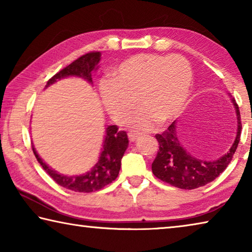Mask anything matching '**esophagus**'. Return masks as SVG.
<instances>
[{
    "label": "esophagus",
    "instance_id": "obj_1",
    "mask_svg": "<svg viewBox=\"0 0 252 252\" xmlns=\"http://www.w3.org/2000/svg\"><path fill=\"white\" fill-rule=\"evenodd\" d=\"M140 135H141V133L138 131H130L129 133H127V136H129V140L131 142H134L136 139L140 138Z\"/></svg>",
    "mask_w": 252,
    "mask_h": 252
}]
</instances>
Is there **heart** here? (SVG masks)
Masks as SVG:
<instances>
[{
    "mask_svg": "<svg viewBox=\"0 0 252 252\" xmlns=\"http://www.w3.org/2000/svg\"><path fill=\"white\" fill-rule=\"evenodd\" d=\"M192 80V67L182 55L136 54L118 66L116 80L102 81V103L110 117L123 125L139 102L141 110L130 121L131 126L151 130L158 121L172 120L185 109Z\"/></svg>",
    "mask_w": 252,
    "mask_h": 252,
    "instance_id": "obj_1",
    "label": "heart"
}]
</instances>
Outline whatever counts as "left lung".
Masks as SVG:
<instances>
[{
	"label": "left lung",
	"mask_w": 252,
	"mask_h": 252,
	"mask_svg": "<svg viewBox=\"0 0 252 252\" xmlns=\"http://www.w3.org/2000/svg\"><path fill=\"white\" fill-rule=\"evenodd\" d=\"M232 102L237 112V136L232 147L223 157L215 161H203L189 155L179 142L176 121H173L167 130L161 134H156L159 150L152 162L153 174L161 181L185 190L203 187L218 178L231 162L240 141L242 127L240 111L236 101Z\"/></svg>",
	"instance_id": "8db88e82"
}]
</instances>
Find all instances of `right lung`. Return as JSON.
I'll use <instances>...</instances> for the list:
<instances>
[{
  "label": "right lung",
  "mask_w": 252,
  "mask_h": 252,
  "mask_svg": "<svg viewBox=\"0 0 252 252\" xmlns=\"http://www.w3.org/2000/svg\"><path fill=\"white\" fill-rule=\"evenodd\" d=\"M100 60L101 52L99 51H93V52L83 54L82 57L76 59L71 64L65 66L64 69L60 70L57 74H54L48 81L46 87L54 83L57 80L71 75L81 76V78L92 83L91 72L95 69ZM127 144H129V139H127L126 132L120 131L117 126H109L105 130L103 148H102L97 163L83 176L75 177H67L50 169L45 164V162L42 161L34 147H32V150L42 168L59 186L75 191V192H93V191L101 190L102 188L116 180L121 168V159L126 150Z\"/></svg>",
  "instance_id": "1"
}]
</instances>
